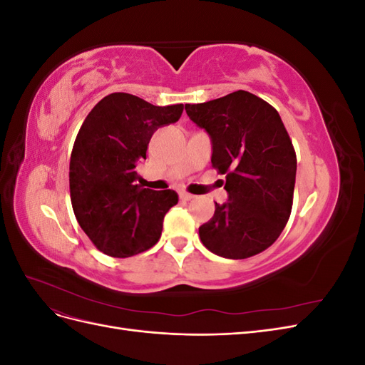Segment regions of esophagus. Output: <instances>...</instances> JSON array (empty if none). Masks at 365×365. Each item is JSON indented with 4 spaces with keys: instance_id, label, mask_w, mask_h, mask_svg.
<instances>
[{
    "instance_id": "obj_1",
    "label": "esophagus",
    "mask_w": 365,
    "mask_h": 365,
    "mask_svg": "<svg viewBox=\"0 0 365 365\" xmlns=\"http://www.w3.org/2000/svg\"><path fill=\"white\" fill-rule=\"evenodd\" d=\"M180 197L182 201H192V200H195V195H190V193H187V192H181L180 193Z\"/></svg>"
}]
</instances>
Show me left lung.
I'll return each mask as SVG.
<instances>
[{
	"instance_id": "left-lung-1",
	"label": "left lung",
	"mask_w": 365,
	"mask_h": 365,
	"mask_svg": "<svg viewBox=\"0 0 365 365\" xmlns=\"http://www.w3.org/2000/svg\"><path fill=\"white\" fill-rule=\"evenodd\" d=\"M212 138V165L225 175L228 201L200 227L204 247L225 259H248L269 248L292 210L297 157L283 121L263 98L235 91L185 105Z\"/></svg>"
}]
</instances>
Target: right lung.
I'll return each mask as SVG.
<instances>
[{"instance_id": "obj_1", "label": "right lung", "mask_w": 365, "mask_h": 365, "mask_svg": "<svg viewBox=\"0 0 365 365\" xmlns=\"http://www.w3.org/2000/svg\"><path fill=\"white\" fill-rule=\"evenodd\" d=\"M182 109L113 93L82 123L70 160L71 204L85 235L106 256H135L160 240L163 219L178 204V193L141 189L135 168L146 160L153 132L178 121Z\"/></svg>"}]
</instances>
